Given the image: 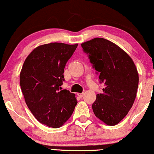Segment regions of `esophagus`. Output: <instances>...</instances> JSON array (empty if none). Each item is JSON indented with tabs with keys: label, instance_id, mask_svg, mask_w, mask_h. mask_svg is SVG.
Returning a JSON list of instances; mask_svg holds the SVG:
<instances>
[{
	"label": "esophagus",
	"instance_id": "obj_1",
	"mask_svg": "<svg viewBox=\"0 0 154 154\" xmlns=\"http://www.w3.org/2000/svg\"><path fill=\"white\" fill-rule=\"evenodd\" d=\"M77 95H78L79 97H82L83 95H84V92H82V93H77Z\"/></svg>",
	"mask_w": 154,
	"mask_h": 154
}]
</instances>
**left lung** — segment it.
<instances>
[{
	"label": "left lung",
	"mask_w": 154,
	"mask_h": 154,
	"mask_svg": "<svg viewBox=\"0 0 154 154\" xmlns=\"http://www.w3.org/2000/svg\"><path fill=\"white\" fill-rule=\"evenodd\" d=\"M81 46L105 85L92 104L94 113L106 125H117L136 99L139 79L136 65L125 51L105 38H95Z\"/></svg>",
	"instance_id": "obj_1"
}]
</instances>
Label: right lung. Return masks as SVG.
Here are the masks:
<instances>
[{
  "mask_svg": "<svg viewBox=\"0 0 154 154\" xmlns=\"http://www.w3.org/2000/svg\"><path fill=\"white\" fill-rule=\"evenodd\" d=\"M78 44L50 43L29 54L20 73V85L28 107L36 120L57 128L70 118L77 101L74 93L62 90L67 61Z\"/></svg>",
  "mask_w": 154,
  "mask_h": 154,
  "instance_id": "add662e5",
  "label": "right lung"
}]
</instances>
